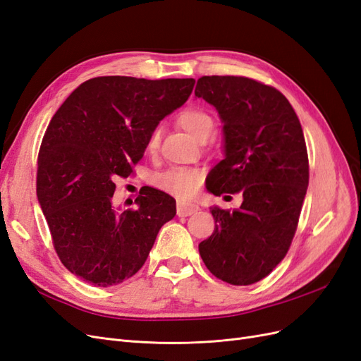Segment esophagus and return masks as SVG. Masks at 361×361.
Segmentation results:
<instances>
[{
	"instance_id": "1",
	"label": "esophagus",
	"mask_w": 361,
	"mask_h": 361,
	"mask_svg": "<svg viewBox=\"0 0 361 361\" xmlns=\"http://www.w3.org/2000/svg\"><path fill=\"white\" fill-rule=\"evenodd\" d=\"M199 211L197 204H185V203H178V215L179 216H190Z\"/></svg>"
}]
</instances>
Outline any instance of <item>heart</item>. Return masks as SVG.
Instances as JSON below:
<instances>
[{
  "mask_svg": "<svg viewBox=\"0 0 361 361\" xmlns=\"http://www.w3.org/2000/svg\"><path fill=\"white\" fill-rule=\"evenodd\" d=\"M179 125L195 140L204 141L214 129V117L202 108H187L178 117ZM159 145V129L155 128L147 138V150L154 152ZM203 182V173L199 169L174 167L157 174L154 183L158 188L176 197L187 200L199 191Z\"/></svg>",
  "mask_w": 361,
  "mask_h": 361,
  "instance_id": "obj_1",
  "label": "heart"
}]
</instances>
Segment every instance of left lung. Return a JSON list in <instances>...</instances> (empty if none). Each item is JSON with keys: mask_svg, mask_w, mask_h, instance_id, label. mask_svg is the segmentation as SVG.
I'll list each match as a JSON object with an SVG mask.
<instances>
[{"mask_svg": "<svg viewBox=\"0 0 361 361\" xmlns=\"http://www.w3.org/2000/svg\"><path fill=\"white\" fill-rule=\"evenodd\" d=\"M194 93L224 123L226 157L207 190L244 197L239 209L212 207L215 228L199 244L200 256L216 279L253 285L285 259L297 232L309 185L302 128L285 96L247 76H202Z\"/></svg>", "mask_w": 361, "mask_h": 361, "instance_id": "obj_1", "label": "left lung"}]
</instances>
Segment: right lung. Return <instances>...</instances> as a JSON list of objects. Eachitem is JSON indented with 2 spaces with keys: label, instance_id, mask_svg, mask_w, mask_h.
<instances>
[{
  "label": "right lung",
  "instance_id": "right-lung-1",
  "mask_svg": "<svg viewBox=\"0 0 361 361\" xmlns=\"http://www.w3.org/2000/svg\"><path fill=\"white\" fill-rule=\"evenodd\" d=\"M195 80L97 76L54 114L37 158V200L52 245L72 274L108 288L133 277L176 215V202L150 188L137 209L113 206L117 178H129L159 120L187 102Z\"/></svg>",
  "mask_w": 361,
  "mask_h": 361
}]
</instances>
